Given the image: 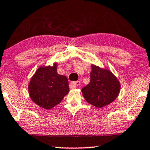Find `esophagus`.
<instances>
[{
  "instance_id": "obj_1",
  "label": "esophagus",
  "mask_w": 150,
  "mask_h": 150,
  "mask_svg": "<svg viewBox=\"0 0 150 150\" xmlns=\"http://www.w3.org/2000/svg\"><path fill=\"white\" fill-rule=\"evenodd\" d=\"M70 85L74 86V87H77L79 85H80V81H76V82H72L70 83Z\"/></svg>"
}]
</instances>
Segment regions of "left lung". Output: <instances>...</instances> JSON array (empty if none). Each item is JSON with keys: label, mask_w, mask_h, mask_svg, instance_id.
<instances>
[{"label": "left lung", "mask_w": 150, "mask_h": 150, "mask_svg": "<svg viewBox=\"0 0 150 150\" xmlns=\"http://www.w3.org/2000/svg\"><path fill=\"white\" fill-rule=\"evenodd\" d=\"M89 84L82 88L83 96L86 102L101 108L113 102L120 93L121 85L110 70L91 65Z\"/></svg>", "instance_id": "1"}]
</instances>
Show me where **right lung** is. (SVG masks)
Returning <instances> with one entry per match:
<instances>
[{
  "label": "right lung",
  "mask_w": 150,
  "mask_h": 150,
  "mask_svg": "<svg viewBox=\"0 0 150 150\" xmlns=\"http://www.w3.org/2000/svg\"><path fill=\"white\" fill-rule=\"evenodd\" d=\"M28 92L35 104L50 110L61 103L69 92L68 79L57 73V63L53 66H40L30 79Z\"/></svg>",
  "instance_id": "obj_1"
}]
</instances>
